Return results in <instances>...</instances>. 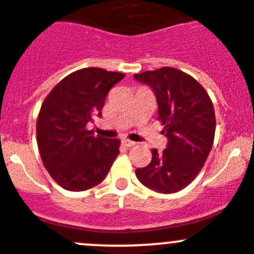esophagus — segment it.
<instances>
[{"label": "esophagus", "mask_w": 254, "mask_h": 254, "mask_svg": "<svg viewBox=\"0 0 254 254\" xmlns=\"http://www.w3.org/2000/svg\"><path fill=\"white\" fill-rule=\"evenodd\" d=\"M123 145L127 147H131V146H134L135 142L131 141V140H129V139H123Z\"/></svg>", "instance_id": "1"}]
</instances>
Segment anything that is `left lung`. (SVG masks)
Listing matches in <instances>:
<instances>
[{
    "mask_svg": "<svg viewBox=\"0 0 254 254\" xmlns=\"http://www.w3.org/2000/svg\"><path fill=\"white\" fill-rule=\"evenodd\" d=\"M155 93L167 146L151 150L146 167L136 169L139 181L160 193L177 192L195 180L215 139L213 104L205 88L191 75L171 67L134 74Z\"/></svg>",
    "mask_w": 254,
    "mask_h": 254,
    "instance_id": "obj_1",
    "label": "left lung"
}]
</instances>
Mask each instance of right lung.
Returning a JSON list of instances; mask_svg holds the SVG:
<instances>
[{
    "mask_svg": "<svg viewBox=\"0 0 254 254\" xmlns=\"http://www.w3.org/2000/svg\"><path fill=\"white\" fill-rule=\"evenodd\" d=\"M125 75L102 68L75 70L51 90L37 119V144L44 167L68 191L103 181L119 155L120 141L94 136L87 124L102 112L109 90Z\"/></svg>",
    "mask_w": 254,
    "mask_h": 254,
    "instance_id": "add662e5",
    "label": "right lung"
}]
</instances>
